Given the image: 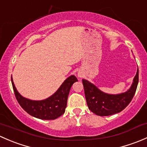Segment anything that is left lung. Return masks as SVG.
<instances>
[{
	"label": "left lung",
	"instance_id": "8db88e82",
	"mask_svg": "<svg viewBox=\"0 0 147 147\" xmlns=\"http://www.w3.org/2000/svg\"><path fill=\"white\" fill-rule=\"evenodd\" d=\"M139 82V69L131 87L126 92L109 94L99 90L95 85L82 80L84 94L89 109L99 116H109L121 112L132 100Z\"/></svg>",
	"mask_w": 147,
	"mask_h": 147
}]
</instances>
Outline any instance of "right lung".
I'll use <instances>...</instances> for the list:
<instances>
[{
  "instance_id": "add662e5",
  "label": "right lung",
  "mask_w": 147,
  "mask_h": 147,
  "mask_svg": "<svg viewBox=\"0 0 147 147\" xmlns=\"http://www.w3.org/2000/svg\"><path fill=\"white\" fill-rule=\"evenodd\" d=\"M78 79L75 75L67 78L55 94L40 101L28 100L19 94L16 90L11 77L12 85L16 100L21 107L30 115L40 119H55L65 113L69 90Z\"/></svg>"
}]
</instances>
